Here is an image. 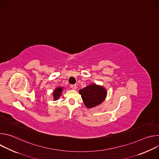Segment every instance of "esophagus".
<instances>
[{"mask_svg": "<svg viewBox=\"0 0 159 159\" xmlns=\"http://www.w3.org/2000/svg\"><path fill=\"white\" fill-rule=\"evenodd\" d=\"M70 87L73 89H77V85L76 84H72V85H70Z\"/></svg>", "mask_w": 159, "mask_h": 159, "instance_id": "34e87169", "label": "esophagus"}]
</instances>
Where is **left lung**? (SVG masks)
<instances>
[{"instance_id": "obj_1", "label": "left lung", "mask_w": 159, "mask_h": 159, "mask_svg": "<svg viewBox=\"0 0 159 159\" xmlns=\"http://www.w3.org/2000/svg\"><path fill=\"white\" fill-rule=\"evenodd\" d=\"M85 106L88 108L95 107L102 102L106 97V90L96 84L88 85L79 90Z\"/></svg>"}]
</instances>
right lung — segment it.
Masks as SVG:
<instances>
[{
    "mask_svg": "<svg viewBox=\"0 0 159 159\" xmlns=\"http://www.w3.org/2000/svg\"><path fill=\"white\" fill-rule=\"evenodd\" d=\"M62 88L61 87H58L57 88L53 93V98L55 100H57L59 98V97L61 96V92H62Z\"/></svg>",
    "mask_w": 159,
    "mask_h": 159,
    "instance_id": "right-lung-1",
    "label": "right lung"
}]
</instances>
